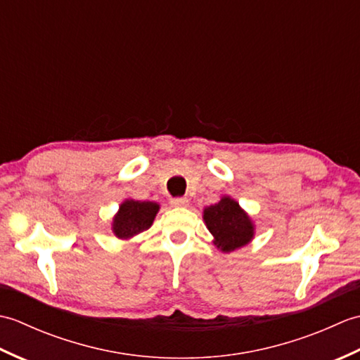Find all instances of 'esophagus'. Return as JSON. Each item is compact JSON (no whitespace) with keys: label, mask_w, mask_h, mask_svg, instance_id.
<instances>
[{"label":"esophagus","mask_w":360,"mask_h":360,"mask_svg":"<svg viewBox=\"0 0 360 360\" xmlns=\"http://www.w3.org/2000/svg\"><path fill=\"white\" fill-rule=\"evenodd\" d=\"M170 204L173 205V207H186V205L188 204V200L187 198H173Z\"/></svg>","instance_id":"esophagus-1"}]
</instances>
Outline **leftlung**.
Masks as SVG:
<instances>
[{
	"mask_svg": "<svg viewBox=\"0 0 360 360\" xmlns=\"http://www.w3.org/2000/svg\"><path fill=\"white\" fill-rule=\"evenodd\" d=\"M204 221L210 233L215 236L217 248L223 252L238 249L254 236L250 218L241 210L238 202L227 196L204 210Z\"/></svg>",
	"mask_w": 360,
	"mask_h": 360,
	"instance_id": "left-lung-1",
	"label": "left lung"
}]
</instances>
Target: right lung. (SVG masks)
Wrapping results in <instances>:
<instances>
[{
	"label": "right lung",
	"instance_id": "1",
	"mask_svg": "<svg viewBox=\"0 0 360 360\" xmlns=\"http://www.w3.org/2000/svg\"><path fill=\"white\" fill-rule=\"evenodd\" d=\"M158 210L159 205L156 202L128 200L120 205L119 213L114 217L112 232L119 238H131L150 229Z\"/></svg>",
	"mask_w": 360,
	"mask_h": 360
}]
</instances>
